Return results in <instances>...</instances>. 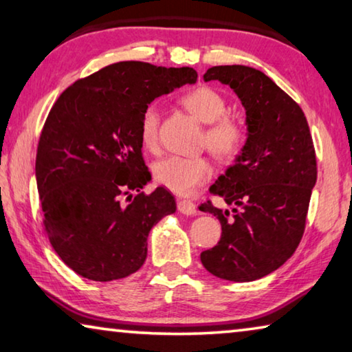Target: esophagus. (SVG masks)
Masks as SVG:
<instances>
[{
    "mask_svg": "<svg viewBox=\"0 0 352 352\" xmlns=\"http://www.w3.org/2000/svg\"><path fill=\"white\" fill-rule=\"evenodd\" d=\"M177 208H178V211H180L182 214H186V216H192V214H195V211H197V206H195V204H192V201L186 200V199L178 200Z\"/></svg>",
    "mask_w": 352,
    "mask_h": 352,
    "instance_id": "34e87169",
    "label": "esophagus"
}]
</instances>
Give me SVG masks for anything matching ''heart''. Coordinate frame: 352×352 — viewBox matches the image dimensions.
<instances>
[{
    "label": "heart",
    "instance_id": "b5f03b06",
    "mask_svg": "<svg viewBox=\"0 0 352 352\" xmlns=\"http://www.w3.org/2000/svg\"><path fill=\"white\" fill-rule=\"evenodd\" d=\"M182 104L208 124L204 135L206 147L222 162H230L242 151L245 129L239 119L226 115L223 94L210 85H200L183 94ZM160 129V111L155 104H148L140 116V141L147 151H157ZM212 175L210 158L180 157L170 155L153 164V178L163 188L178 195H189Z\"/></svg>",
    "mask_w": 352,
    "mask_h": 352
}]
</instances>
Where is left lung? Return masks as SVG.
<instances>
[{"label":"left lung","instance_id":"obj_1","mask_svg":"<svg viewBox=\"0 0 352 352\" xmlns=\"http://www.w3.org/2000/svg\"><path fill=\"white\" fill-rule=\"evenodd\" d=\"M204 79L236 91L247 110L248 138L236 163L210 188L233 210L211 200L200 206L222 225L217 245L200 259L214 276L254 281L281 267L301 242L317 182L312 135L301 107L262 71L222 65Z\"/></svg>","mask_w":352,"mask_h":352}]
</instances>
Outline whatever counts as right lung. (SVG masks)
<instances>
[{"label": "right lung", "mask_w": 352, "mask_h": 352, "mask_svg": "<svg viewBox=\"0 0 352 352\" xmlns=\"http://www.w3.org/2000/svg\"><path fill=\"white\" fill-rule=\"evenodd\" d=\"M195 80L192 68L118 62L76 80L52 105L35 177L47 239L77 275L105 283L144 264L148 231L177 205L168 189L141 190L152 175L140 116L155 98Z\"/></svg>", "instance_id": "right-lung-1"}]
</instances>
